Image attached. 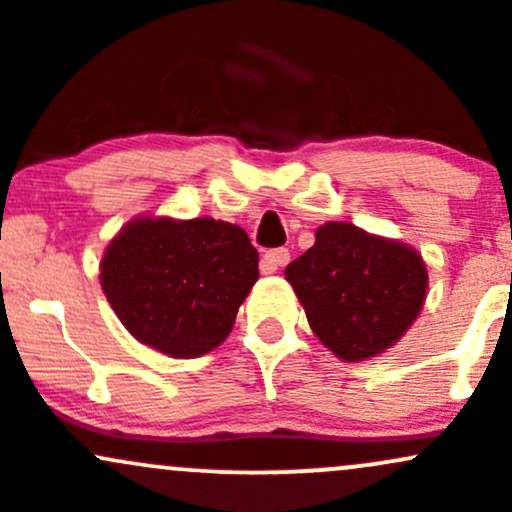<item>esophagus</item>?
Returning <instances> with one entry per match:
<instances>
[{"instance_id": "obj_1", "label": "esophagus", "mask_w": 512, "mask_h": 512, "mask_svg": "<svg viewBox=\"0 0 512 512\" xmlns=\"http://www.w3.org/2000/svg\"><path fill=\"white\" fill-rule=\"evenodd\" d=\"M287 262H289V250L287 247H277V250H270L262 255L260 270H262V274H272V272H277L279 267L287 265Z\"/></svg>"}]
</instances>
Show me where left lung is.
Returning <instances> with one entry per match:
<instances>
[{"instance_id":"obj_1","label":"left lung","mask_w":512,"mask_h":512,"mask_svg":"<svg viewBox=\"0 0 512 512\" xmlns=\"http://www.w3.org/2000/svg\"><path fill=\"white\" fill-rule=\"evenodd\" d=\"M284 277L316 338L346 363L395 346L422 311L429 284L414 247L336 220L316 230L314 247Z\"/></svg>"}]
</instances>
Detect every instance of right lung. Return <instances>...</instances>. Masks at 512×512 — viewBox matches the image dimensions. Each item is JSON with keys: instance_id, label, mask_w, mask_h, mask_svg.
<instances>
[{"instance_id": "add662e5", "label": "right lung", "mask_w": 512, "mask_h": 512, "mask_svg": "<svg viewBox=\"0 0 512 512\" xmlns=\"http://www.w3.org/2000/svg\"><path fill=\"white\" fill-rule=\"evenodd\" d=\"M257 262L240 225L139 215L107 245L100 284L139 343L169 358H198L233 331L260 277Z\"/></svg>"}]
</instances>
